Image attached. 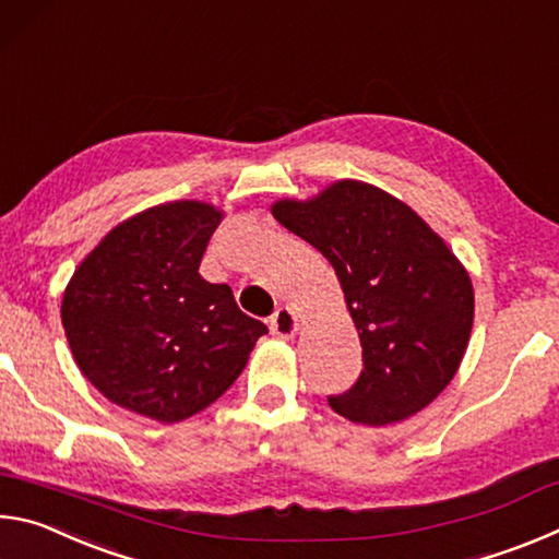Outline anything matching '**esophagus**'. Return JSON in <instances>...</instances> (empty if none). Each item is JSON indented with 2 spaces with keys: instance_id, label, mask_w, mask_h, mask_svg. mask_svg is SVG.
I'll return each mask as SVG.
<instances>
[{
  "instance_id": "1",
  "label": "esophagus",
  "mask_w": 559,
  "mask_h": 559,
  "mask_svg": "<svg viewBox=\"0 0 559 559\" xmlns=\"http://www.w3.org/2000/svg\"><path fill=\"white\" fill-rule=\"evenodd\" d=\"M296 330H298V318L293 316L290 308H278L276 313L271 316V333L276 337L288 340L296 335Z\"/></svg>"
}]
</instances>
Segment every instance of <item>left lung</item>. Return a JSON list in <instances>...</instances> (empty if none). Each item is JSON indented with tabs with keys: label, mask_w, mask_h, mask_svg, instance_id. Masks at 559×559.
<instances>
[{
	"label": "left lung",
	"mask_w": 559,
	"mask_h": 559,
	"mask_svg": "<svg viewBox=\"0 0 559 559\" xmlns=\"http://www.w3.org/2000/svg\"><path fill=\"white\" fill-rule=\"evenodd\" d=\"M273 216L333 263L362 345V372L328 404L384 427L421 412L456 374L473 328L466 269L419 214L372 185L343 179Z\"/></svg>",
	"instance_id": "1"
}]
</instances>
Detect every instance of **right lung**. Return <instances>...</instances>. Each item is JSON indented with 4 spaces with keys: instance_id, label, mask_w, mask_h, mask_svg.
Returning <instances> with one entry per match:
<instances>
[{
    "instance_id": "add662e5",
    "label": "right lung",
    "mask_w": 559,
    "mask_h": 559,
    "mask_svg": "<svg viewBox=\"0 0 559 559\" xmlns=\"http://www.w3.org/2000/svg\"><path fill=\"white\" fill-rule=\"evenodd\" d=\"M222 212L169 202L118 224L75 269L61 323L75 365L112 404L175 424L229 390L269 328L200 276Z\"/></svg>"
}]
</instances>
